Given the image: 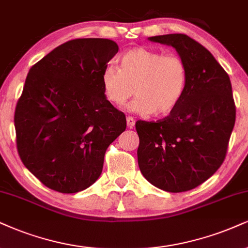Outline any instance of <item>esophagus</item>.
<instances>
[{
  "label": "esophagus",
  "mask_w": 248,
  "mask_h": 248,
  "mask_svg": "<svg viewBox=\"0 0 248 248\" xmlns=\"http://www.w3.org/2000/svg\"><path fill=\"white\" fill-rule=\"evenodd\" d=\"M134 124H136V121H134V118L132 116H127L126 117V125L127 127H130V129H132L134 126Z\"/></svg>",
  "instance_id": "obj_1"
}]
</instances>
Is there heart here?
<instances>
[{
    "label": "heart",
    "mask_w": 248,
    "mask_h": 248,
    "mask_svg": "<svg viewBox=\"0 0 248 248\" xmlns=\"http://www.w3.org/2000/svg\"><path fill=\"white\" fill-rule=\"evenodd\" d=\"M119 64L121 69L106 65L101 76L103 94L112 105L123 106L136 93L132 111L166 116L184 96L188 69L179 55L136 47L122 54Z\"/></svg>",
    "instance_id": "obj_1"
}]
</instances>
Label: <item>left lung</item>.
<instances>
[{"label": "left lung", "instance_id": "1", "mask_svg": "<svg viewBox=\"0 0 248 248\" xmlns=\"http://www.w3.org/2000/svg\"><path fill=\"white\" fill-rule=\"evenodd\" d=\"M173 47L188 69L182 101L156 122L138 121V164L151 184L178 193L197 187L217 171L227 155L236 106L231 81L208 49L186 34L148 38Z\"/></svg>", "mask_w": 248, "mask_h": 248}]
</instances>
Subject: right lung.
Wrapping results in <instances>:
<instances>
[{"label": "right lung", "mask_w": 248, "mask_h": 248, "mask_svg": "<svg viewBox=\"0 0 248 248\" xmlns=\"http://www.w3.org/2000/svg\"><path fill=\"white\" fill-rule=\"evenodd\" d=\"M109 39H75L30 69L15 110L20 160L42 184L77 193L99 178L109 145L126 129L101 76L117 54Z\"/></svg>", "instance_id": "right-lung-1"}]
</instances>
